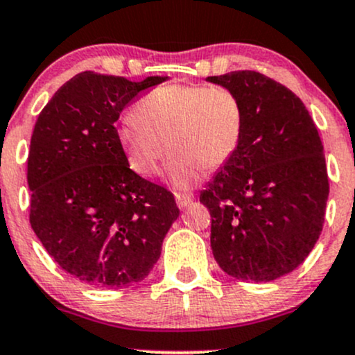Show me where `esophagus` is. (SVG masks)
<instances>
[{
  "instance_id": "1",
  "label": "esophagus",
  "mask_w": 355,
  "mask_h": 355,
  "mask_svg": "<svg viewBox=\"0 0 355 355\" xmlns=\"http://www.w3.org/2000/svg\"><path fill=\"white\" fill-rule=\"evenodd\" d=\"M175 198H177L178 209H185V207H189L193 202V195L189 193H175Z\"/></svg>"
}]
</instances>
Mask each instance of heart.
<instances>
[{
    "instance_id": "1",
    "label": "heart",
    "mask_w": 355,
    "mask_h": 355,
    "mask_svg": "<svg viewBox=\"0 0 355 355\" xmlns=\"http://www.w3.org/2000/svg\"><path fill=\"white\" fill-rule=\"evenodd\" d=\"M243 130L242 103L234 92L203 85H166L141 96L135 115L123 116L116 138L130 168L153 177L166 148V182L189 190L203 168L215 170L234 157Z\"/></svg>"
}]
</instances>
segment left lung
I'll return each mask as SVG.
<instances>
[{
  "mask_svg": "<svg viewBox=\"0 0 355 355\" xmlns=\"http://www.w3.org/2000/svg\"><path fill=\"white\" fill-rule=\"evenodd\" d=\"M237 95L243 130L234 157L200 202L211 215L218 267L242 282L291 274L311 254L324 225L327 168L315 123L300 98L257 71L209 76Z\"/></svg>",
  "mask_w": 355,
  "mask_h": 355,
  "instance_id": "obj_1",
  "label": "left lung"
}]
</instances>
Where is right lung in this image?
<instances>
[{
    "label": "right lung",
    "instance_id": "add662e5",
    "mask_svg": "<svg viewBox=\"0 0 355 355\" xmlns=\"http://www.w3.org/2000/svg\"><path fill=\"white\" fill-rule=\"evenodd\" d=\"M166 80L78 73L36 120L28 155L31 229L81 282L103 288L141 282L180 215L168 190L130 168L116 138L121 110Z\"/></svg>",
    "mask_w": 355,
    "mask_h": 355
}]
</instances>
